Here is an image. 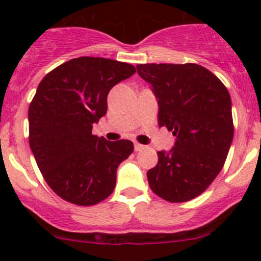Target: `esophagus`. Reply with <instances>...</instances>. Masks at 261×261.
I'll list each match as a JSON object with an SVG mask.
<instances>
[{
    "label": "esophagus",
    "instance_id": "1",
    "mask_svg": "<svg viewBox=\"0 0 261 261\" xmlns=\"http://www.w3.org/2000/svg\"><path fill=\"white\" fill-rule=\"evenodd\" d=\"M145 148V146L143 145H141V143H135V151L136 152H139V151H142V149Z\"/></svg>",
    "mask_w": 261,
    "mask_h": 261
}]
</instances>
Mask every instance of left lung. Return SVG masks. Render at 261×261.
Returning a JSON list of instances; mask_svg holds the SVG:
<instances>
[{"instance_id":"obj_1","label":"left lung","mask_w":261,"mask_h":261,"mask_svg":"<svg viewBox=\"0 0 261 261\" xmlns=\"http://www.w3.org/2000/svg\"><path fill=\"white\" fill-rule=\"evenodd\" d=\"M158 101V125L176 137L147 172L149 188L169 202L199 196L223 168L233 140L229 93L211 71L196 64L137 65Z\"/></svg>"}]
</instances>
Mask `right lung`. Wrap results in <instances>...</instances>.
Listing matches in <instances>:
<instances>
[{"label": "right lung", "mask_w": 261, "mask_h": 261, "mask_svg": "<svg viewBox=\"0 0 261 261\" xmlns=\"http://www.w3.org/2000/svg\"><path fill=\"white\" fill-rule=\"evenodd\" d=\"M135 72L126 62L82 56L39 83L28 112L29 145L45 181L61 199L92 206L113 193L116 169L134 143L110 142L92 128L107 114L110 89Z\"/></svg>", "instance_id": "add662e5"}]
</instances>
